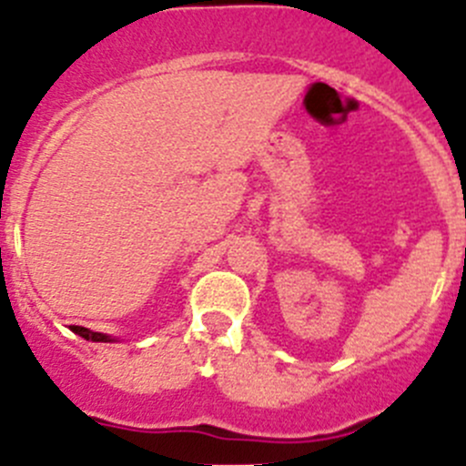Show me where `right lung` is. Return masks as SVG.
Listing matches in <instances>:
<instances>
[{
	"mask_svg": "<svg viewBox=\"0 0 466 466\" xmlns=\"http://www.w3.org/2000/svg\"><path fill=\"white\" fill-rule=\"evenodd\" d=\"M70 329H73L77 336H82V339L93 340V343H116V339H114V336L100 334V331H91V329H86V327L73 325V327H70Z\"/></svg>",
	"mask_w": 466,
	"mask_h": 466,
	"instance_id": "right-lung-1",
	"label": "right lung"
}]
</instances>
